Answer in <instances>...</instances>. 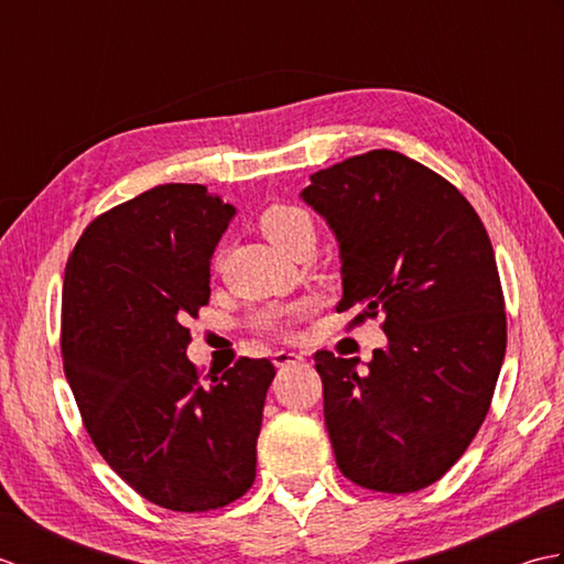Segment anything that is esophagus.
I'll return each mask as SVG.
<instances>
[{
  "label": "esophagus",
  "mask_w": 564,
  "mask_h": 564,
  "mask_svg": "<svg viewBox=\"0 0 564 564\" xmlns=\"http://www.w3.org/2000/svg\"><path fill=\"white\" fill-rule=\"evenodd\" d=\"M301 361H303V354H297V351H275L273 354V366H279V368L301 364Z\"/></svg>",
  "instance_id": "obj_1"
}]
</instances>
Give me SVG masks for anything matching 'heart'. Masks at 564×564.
Segmentation results:
<instances>
[{
	"label": "heart",
	"mask_w": 564,
	"mask_h": 564,
	"mask_svg": "<svg viewBox=\"0 0 564 564\" xmlns=\"http://www.w3.org/2000/svg\"><path fill=\"white\" fill-rule=\"evenodd\" d=\"M261 232L267 235L273 247H279L285 254H291L293 249L301 247L303 242H315V223L310 218V213L297 208V206H285V203H275L261 213L259 218ZM285 322L283 310H269V313H261L257 325L263 329L279 332Z\"/></svg>",
	"instance_id": "b5f03b06"
}]
</instances>
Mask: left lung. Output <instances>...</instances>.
Here are the masks:
<instances>
[{
	"label": "left lung",
	"mask_w": 564,
	"mask_h": 564,
	"mask_svg": "<svg viewBox=\"0 0 564 564\" xmlns=\"http://www.w3.org/2000/svg\"><path fill=\"white\" fill-rule=\"evenodd\" d=\"M301 198L327 220L344 310L386 315V349L315 354L339 470L376 492L441 480L482 426L507 351L495 249L458 188L392 150L310 176Z\"/></svg>",
	"instance_id": "left-lung-1"
}]
</instances>
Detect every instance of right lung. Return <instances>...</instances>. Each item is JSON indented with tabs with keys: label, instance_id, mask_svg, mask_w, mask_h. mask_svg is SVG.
<instances>
[{
	"label": "right lung",
	"instance_id": "1",
	"mask_svg": "<svg viewBox=\"0 0 564 564\" xmlns=\"http://www.w3.org/2000/svg\"><path fill=\"white\" fill-rule=\"evenodd\" d=\"M237 215L200 184H162L99 215L69 254L63 366L94 446L148 501L210 511L257 477L269 358L200 380L184 327Z\"/></svg>",
	"mask_w": 564,
	"mask_h": 564
}]
</instances>
